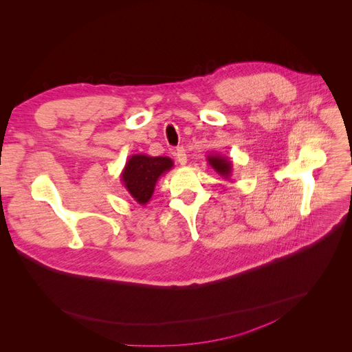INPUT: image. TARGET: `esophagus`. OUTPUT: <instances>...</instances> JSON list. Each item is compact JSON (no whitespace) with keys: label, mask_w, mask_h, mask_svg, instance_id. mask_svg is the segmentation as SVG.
Masks as SVG:
<instances>
[{"label":"esophagus","mask_w":352,"mask_h":352,"mask_svg":"<svg viewBox=\"0 0 352 352\" xmlns=\"http://www.w3.org/2000/svg\"><path fill=\"white\" fill-rule=\"evenodd\" d=\"M175 158H177V161L181 164V166H185L186 164V153H185V150L182 148V147H179V148H177V151H175Z\"/></svg>","instance_id":"esophagus-1"}]
</instances>
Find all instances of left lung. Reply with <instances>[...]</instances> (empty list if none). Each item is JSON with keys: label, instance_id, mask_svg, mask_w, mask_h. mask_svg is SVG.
Listing matches in <instances>:
<instances>
[{"label": "left lung", "instance_id": "left-lung-1", "mask_svg": "<svg viewBox=\"0 0 352 352\" xmlns=\"http://www.w3.org/2000/svg\"><path fill=\"white\" fill-rule=\"evenodd\" d=\"M206 161L209 162V166L212 167L222 178L228 179L232 175V161L225 157V155H219V154H209L206 157Z\"/></svg>", "mask_w": 352, "mask_h": 352}]
</instances>
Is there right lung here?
Segmentation results:
<instances>
[{
  "mask_svg": "<svg viewBox=\"0 0 352 352\" xmlns=\"http://www.w3.org/2000/svg\"><path fill=\"white\" fill-rule=\"evenodd\" d=\"M174 167L170 157H151L133 154L120 174V179L130 197L140 205H146L155 190L158 178Z\"/></svg>",
  "mask_w": 352,
  "mask_h": 352,
  "instance_id": "add662e5",
  "label": "right lung"
}]
</instances>
